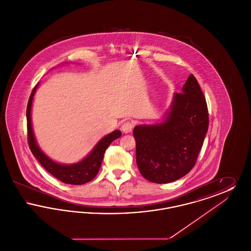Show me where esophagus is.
I'll use <instances>...</instances> for the list:
<instances>
[{"mask_svg":"<svg viewBox=\"0 0 251 251\" xmlns=\"http://www.w3.org/2000/svg\"><path fill=\"white\" fill-rule=\"evenodd\" d=\"M133 126H134V124L132 121L127 120V121L123 122V124L121 125V130L123 132L128 133V132H131V130L133 129Z\"/></svg>","mask_w":251,"mask_h":251,"instance_id":"obj_1","label":"esophagus"}]
</instances>
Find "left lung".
Masks as SVG:
<instances>
[{
	"mask_svg": "<svg viewBox=\"0 0 251 251\" xmlns=\"http://www.w3.org/2000/svg\"><path fill=\"white\" fill-rule=\"evenodd\" d=\"M209 126L208 108L196 77L190 74L182 92L174 96L166 120L136 126V163L144 178L167 183L185 176L196 165Z\"/></svg>",
	"mask_w": 251,
	"mask_h": 251,
	"instance_id": "1",
	"label": "left lung"
}]
</instances>
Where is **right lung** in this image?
I'll list each match as a JSON object with an SVG mask.
<instances>
[{
	"label": "right lung",
	"mask_w": 251,
	"mask_h": 251,
	"mask_svg": "<svg viewBox=\"0 0 251 251\" xmlns=\"http://www.w3.org/2000/svg\"><path fill=\"white\" fill-rule=\"evenodd\" d=\"M36 87H37V84L32 90V93L28 100L27 109H26L27 139H28V145L32 153L40 163V165L44 167L50 174H51L53 177H55L56 179H59L64 183L78 185V184H84L85 182L92 180L95 178L96 175L100 170L104 152L108 146L114 140L120 138L121 131L117 130L111 132L105 137H103L99 143L96 145L93 151L86 156L84 160H82L77 164L71 165V166H65V165H60L53 162L39 150L32 130L31 107H32V100H33L34 94L36 92Z\"/></svg>",
	"instance_id": "1"
}]
</instances>
